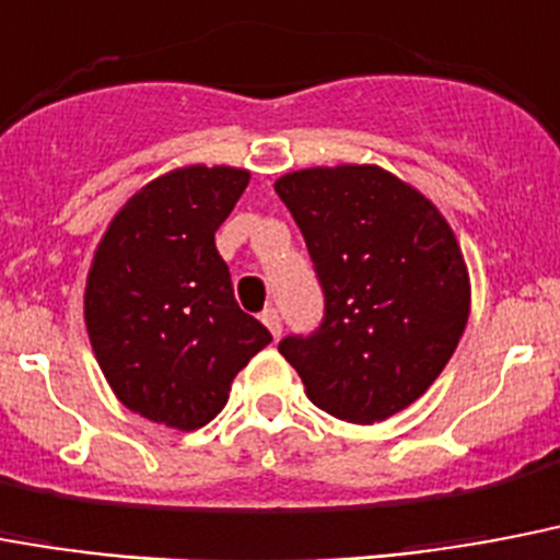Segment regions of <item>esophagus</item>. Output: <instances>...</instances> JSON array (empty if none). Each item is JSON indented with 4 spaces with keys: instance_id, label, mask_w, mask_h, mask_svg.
I'll return each mask as SVG.
<instances>
[{
    "instance_id": "esophagus-1",
    "label": "esophagus",
    "mask_w": 560,
    "mask_h": 560,
    "mask_svg": "<svg viewBox=\"0 0 560 560\" xmlns=\"http://www.w3.org/2000/svg\"><path fill=\"white\" fill-rule=\"evenodd\" d=\"M259 320L268 326V332L275 335V338H280V332H283V324H280V312H277V308H266V312L259 315Z\"/></svg>"
}]
</instances>
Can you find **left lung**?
I'll return each instance as SVG.
<instances>
[{
  "label": "left lung",
  "mask_w": 560,
  "mask_h": 560,
  "mask_svg": "<svg viewBox=\"0 0 560 560\" xmlns=\"http://www.w3.org/2000/svg\"><path fill=\"white\" fill-rule=\"evenodd\" d=\"M292 210L324 289V320L280 355L335 419L384 422L445 370L471 312L463 252L436 205L375 164L285 173Z\"/></svg>",
  "instance_id": "left-lung-1"
}]
</instances>
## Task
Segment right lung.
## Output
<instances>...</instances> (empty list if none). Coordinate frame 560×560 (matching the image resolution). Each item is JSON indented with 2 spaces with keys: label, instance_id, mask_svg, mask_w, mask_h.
Here are the masks:
<instances>
[{
  "label": "right lung",
  "instance_id": "obj_1",
  "mask_svg": "<svg viewBox=\"0 0 560 560\" xmlns=\"http://www.w3.org/2000/svg\"><path fill=\"white\" fill-rule=\"evenodd\" d=\"M252 173L170 170L106 228L83 294L86 332L112 393L150 422L196 431L271 332L234 301L217 228Z\"/></svg>",
  "mask_w": 560,
  "mask_h": 560
}]
</instances>
